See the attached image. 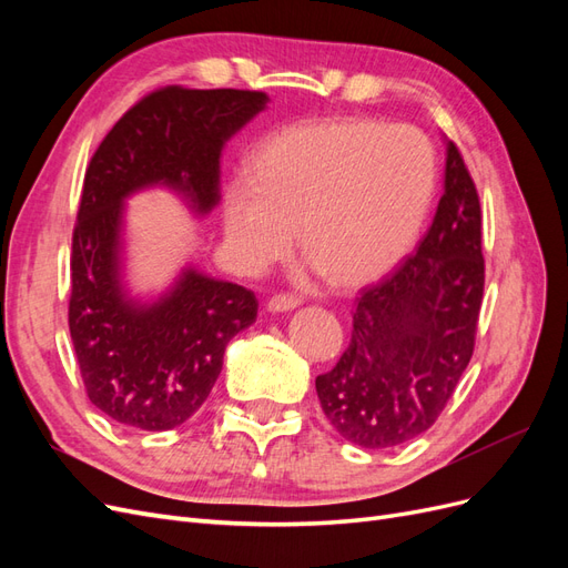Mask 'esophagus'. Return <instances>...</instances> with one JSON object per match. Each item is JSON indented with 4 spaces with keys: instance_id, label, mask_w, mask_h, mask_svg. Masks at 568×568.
<instances>
[{
    "instance_id": "obj_1",
    "label": "esophagus",
    "mask_w": 568,
    "mask_h": 568,
    "mask_svg": "<svg viewBox=\"0 0 568 568\" xmlns=\"http://www.w3.org/2000/svg\"><path fill=\"white\" fill-rule=\"evenodd\" d=\"M298 305H301V298L296 294H277L267 301V311L286 313V311H294Z\"/></svg>"
}]
</instances>
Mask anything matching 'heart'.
<instances>
[{
    "mask_svg": "<svg viewBox=\"0 0 568 568\" xmlns=\"http://www.w3.org/2000/svg\"><path fill=\"white\" fill-rule=\"evenodd\" d=\"M436 186L432 144L412 128L317 120L274 132L253 180L225 189L222 225L236 263L261 272L291 248L336 286L382 277L409 251Z\"/></svg>",
    "mask_w": 568,
    "mask_h": 568,
    "instance_id": "obj_1",
    "label": "heart"
}]
</instances>
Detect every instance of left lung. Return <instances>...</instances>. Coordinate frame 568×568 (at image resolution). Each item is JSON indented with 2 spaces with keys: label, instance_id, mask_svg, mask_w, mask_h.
I'll return each mask as SVG.
<instances>
[{
  "label": "left lung",
  "instance_id": "8db88e82",
  "mask_svg": "<svg viewBox=\"0 0 568 568\" xmlns=\"http://www.w3.org/2000/svg\"><path fill=\"white\" fill-rule=\"evenodd\" d=\"M484 284L478 192L448 142L432 227L415 255L359 291L348 348L315 379L324 415L343 438L382 450L434 426L471 359Z\"/></svg>",
  "mask_w": 568,
  "mask_h": 568
}]
</instances>
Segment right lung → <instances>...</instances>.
Wrapping results in <instances>:
<instances>
[{"label":"right lung","mask_w":568,"mask_h":568,"mask_svg":"<svg viewBox=\"0 0 568 568\" xmlns=\"http://www.w3.org/2000/svg\"><path fill=\"white\" fill-rule=\"evenodd\" d=\"M270 97L255 90H153L118 120L88 165L73 230L68 326L97 409L142 432L184 424L209 398L227 343L255 322L246 286L184 270L156 303L120 282L123 201L165 184L196 213L220 201V156Z\"/></svg>","instance_id":"add662e5"}]
</instances>
